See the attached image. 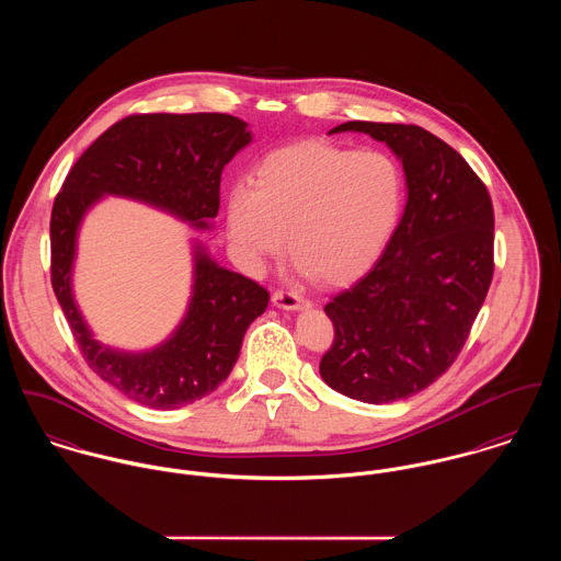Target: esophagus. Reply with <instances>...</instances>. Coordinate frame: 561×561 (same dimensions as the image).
Instances as JSON below:
<instances>
[{"mask_svg":"<svg viewBox=\"0 0 561 561\" xmlns=\"http://www.w3.org/2000/svg\"><path fill=\"white\" fill-rule=\"evenodd\" d=\"M272 302H274V307L285 309V311H300V309L309 307V302L302 296L294 294V291H276L272 296Z\"/></svg>","mask_w":561,"mask_h":561,"instance_id":"obj_1","label":"esophagus"}]
</instances>
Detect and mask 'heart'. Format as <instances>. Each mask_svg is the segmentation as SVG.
Returning a JSON list of instances; mask_svg holds the SVG:
<instances>
[{"mask_svg":"<svg viewBox=\"0 0 561 561\" xmlns=\"http://www.w3.org/2000/svg\"><path fill=\"white\" fill-rule=\"evenodd\" d=\"M401 205L400 165L387 153L305 142L261 161L254 185L231 187L227 229L250 270H261L289 243L302 274L343 285L382 254Z\"/></svg>","mask_w":561,"mask_h":561,"instance_id":"obj_1","label":"heart"}]
</instances>
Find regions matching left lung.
Here are the masks:
<instances>
[{"instance_id":"obj_1","label":"left lung","mask_w":561,"mask_h":561,"mask_svg":"<svg viewBox=\"0 0 561 561\" xmlns=\"http://www.w3.org/2000/svg\"><path fill=\"white\" fill-rule=\"evenodd\" d=\"M401 161L405 207L382 256L325 307L334 341L321 356L336 393L391 403L416 396L458 358L485 300L494 214L485 185L447 142L416 125L350 121Z\"/></svg>"}]
</instances>
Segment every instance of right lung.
I'll use <instances>...</instances> for the list:
<instances>
[{
  "label": "right lung",
  "mask_w": 561,
  "mask_h": 561,
  "mask_svg": "<svg viewBox=\"0 0 561 561\" xmlns=\"http://www.w3.org/2000/svg\"><path fill=\"white\" fill-rule=\"evenodd\" d=\"M252 142L231 114H136L112 125L76 161L51 211V285L88 367L125 398L174 410L214 393L240 358L248 325L270 302L254 280L216 263L192 241V296L160 345L125 352L94 339L73 296L78 236L103 196L131 198L209 231L220 209V179Z\"/></svg>",
  "instance_id": "add662e5"
}]
</instances>
